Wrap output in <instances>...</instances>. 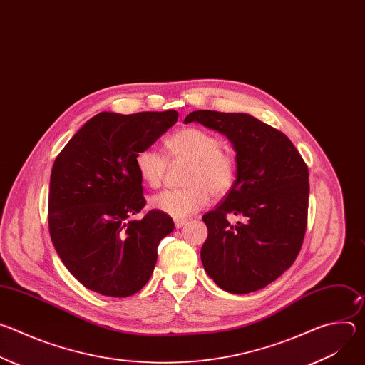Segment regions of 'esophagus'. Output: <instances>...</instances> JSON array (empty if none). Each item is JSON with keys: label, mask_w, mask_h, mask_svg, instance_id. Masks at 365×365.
I'll return each mask as SVG.
<instances>
[{"label": "esophagus", "mask_w": 365, "mask_h": 365, "mask_svg": "<svg viewBox=\"0 0 365 365\" xmlns=\"http://www.w3.org/2000/svg\"><path fill=\"white\" fill-rule=\"evenodd\" d=\"M185 224H186V220H185V218H180V220L176 218V220H175V227H176V228H182Z\"/></svg>", "instance_id": "34e87169"}]
</instances>
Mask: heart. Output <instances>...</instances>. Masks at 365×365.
I'll list each match as a JSON object with an SVG mask.
<instances>
[{
    "label": "heart",
    "mask_w": 365,
    "mask_h": 365,
    "mask_svg": "<svg viewBox=\"0 0 365 365\" xmlns=\"http://www.w3.org/2000/svg\"><path fill=\"white\" fill-rule=\"evenodd\" d=\"M168 160L187 162L179 189L155 193L150 205L173 218H186L199 211L211 199L231 192L237 182L238 166L235 155L222 147L221 138L200 127H186L172 134L166 143ZM135 170L141 182L150 187L160 186L166 159L158 151L145 148L135 154Z\"/></svg>",
    "instance_id": "obj_1"
}]
</instances>
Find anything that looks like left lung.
<instances>
[{"instance_id":"left-lung-1","label":"left lung","mask_w":365,"mask_h":365,"mask_svg":"<svg viewBox=\"0 0 365 365\" xmlns=\"http://www.w3.org/2000/svg\"><path fill=\"white\" fill-rule=\"evenodd\" d=\"M199 123L228 137L237 151V182L202 220L205 272L221 289L245 294L279 279L296 259L306 232L309 172L282 131L248 114L193 111ZM230 216L237 218L230 223Z\"/></svg>"}]
</instances>
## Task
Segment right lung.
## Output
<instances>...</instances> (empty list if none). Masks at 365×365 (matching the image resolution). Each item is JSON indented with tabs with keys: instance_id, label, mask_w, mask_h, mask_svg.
<instances>
[{
	"instance_id": "right-lung-1",
	"label": "right lung",
	"mask_w": 365,
	"mask_h": 365,
	"mask_svg": "<svg viewBox=\"0 0 365 365\" xmlns=\"http://www.w3.org/2000/svg\"><path fill=\"white\" fill-rule=\"evenodd\" d=\"M178 121L176 111L101 113L63 147L48 189V232L66 269L86 289L111 297L141 290L173 220L148 211L134 158Z\"/></svg>"
}]
</instances>
